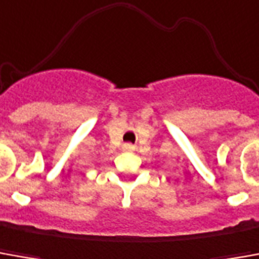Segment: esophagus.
<instances>
[{
    "label": "esophagus",
    "instance_id": "1",
    "mask_svg": "<svg viewBox=\"0 0 259 259\" xmlns=\"http://www.w3.org/2000/svg\"><path fill=\"white\" fill-rule=\"evenodd\" d=\"M123 150H126V151H132V150H133V146H132V144H124Z\"/></svg>",
    "mask_w": 259,
    "mask_h": 259
}]
</instances>
